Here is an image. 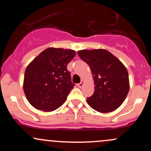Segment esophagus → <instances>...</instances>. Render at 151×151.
Returning <instances> with one entry per match:
<instances>
[{
	"label": "esophagus",
	"mask_w": 151,
	"mask_h": 151,
	"mask_svg": "<svg viewBox=\"0 0 151 151\" xmlns=\"http://www.w3.org/2000/svg\"><path fill=\"white\" fill-rule=\"evenodd\" d=\"M83 85H84V81L82 80V81H81L80 83H79V84H77V86H78V87H79V88H81V87H82Z\"/></svg>",
	"instance_id": "1"
}]
</instances>
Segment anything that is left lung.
Instances as JSON below:
<instances>
[{
    "mask_svg": "<svg viewBox=\"0 0 151 151\" xmlns=\"http://www.w3.org/2000/svg\"><path fill=\"white\" fill-rule=\"evenodd\" d=\"M77 53L89 65L94 82V92L86 99L88 104L100 113L115 111L122 104L129 91L126 67L106 50H82Z\"/></svg>",
    "mask_w": 151,
    "mask_h": 151,
    "instance_id": "1",
    "label": "left lung"
}]
</instances>
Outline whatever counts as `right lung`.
<instances>
[{"mask_svg":"<svg viewBox=\"0 0 151 151\" xmlns=\"http://www.w3.org/2000/svg\"><path fill=\"white\" fill-rule=\"evenodd\" d=\"M75 55L72 50L49 47L27 65L23 90L34 108L50 112L65 103L74 86L67 66Z\"/></svg>","mask_w":151,"mask_h":151,"instance_id":"right-lung-1","label":"right lung"}]
</instances>
